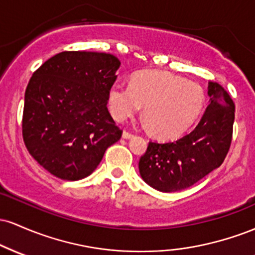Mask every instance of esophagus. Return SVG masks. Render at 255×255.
<instances>
[{"instance_id": "obj_1", "label": "esophagus", "mask_w": 255, "mask_h": 255, "mask_svg": "<svg viewBox=\"0 0 255 255\" xmlns=\"http://www.w3.org/2000/svg\"><path fill=\"white\" fill-rule=\"evenodd\" d=\"M122 137H124V139H130V137H133V134L131 133H129V131H124V133H122Z\"/></svg>"}]
</instances>
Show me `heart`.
<instances>
[{
  "mask_svg": "<svg viewBox=\"0 0 255 255\" xmlns=\"http://www.w3.org/2000/svg\"><path fill=\"white\" fill-rule=\"evenodd\" d=\"M200 86L160 71L139 72L130 85L116 83L108 92V107L118 121L135 115L144 107L151 131L162 139L182 135L197 121L204 107Z\"/></svg>",
  "mask_w": 255,
  "mask_h": 255,
  "instance_id": "obj_1",
  "label": "heart"
}]
</instances>
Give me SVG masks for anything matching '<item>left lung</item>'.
Wrapping results in <instances>:
<instances>
[{
  "instance_id": "obj_1",
  "label": "left lung",
  "mask_w": 255,
  "mask_h": 255,
  "mask_svg": "<svg viewBox=\"0 0 255 255\" xmlns=\"http://www.w3.org/2000/svg\"><path fill=\"white\" fill-rule=\"evenodd\" d=\"M209 107L197 127L175 141H150L139 160L140 176L152 188L172 193L188 188L219 168L229 151L235 105L221 85L209 81Z\"/></svg>"
}]
</instances>
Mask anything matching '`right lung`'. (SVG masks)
<instances>
[{"mask_svg":"<svg viewBox=\"0 0 255 255\" xmlns=\"http://www.w3.org/2000/svg\"><path fill=\"white\" fill-rule=\"evenodd\" d=\"M121 62L104 52L63 51L33 73L25 92L22 136L51 175L78 181L92 174L122 130L108 111Z\"/></svg>","mask_w":255,"mask_h":255,"instance_id":"add662e5","label":"right lung"}]
</instances>
